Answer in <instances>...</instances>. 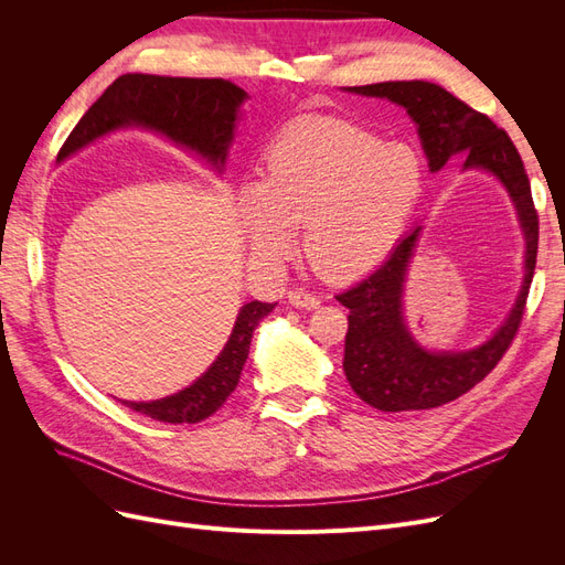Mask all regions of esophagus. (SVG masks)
Here are the masks:
<instances>
[{
    "label": "esophagus",
    "mask_w": 565,
    "mask_h": 565,
    "mask_svg": "<svg viewBox=\"0 0 565 565\" xmlns=\"http://www.w3.org/2000/svg\"><path fill=\"white\" fill-rule=\"evenodd\" d=\"M289 303L297 306L301 311H313L320 306V299L311 292H306V289H292V292H289Z\"/></svg>",
    "instance_id": "1"
}]
</instances>
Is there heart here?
Listing matches in <instances>:
<instances>
[{"instance_id": "obj_1", "label": "heart", "mask_w": 565, "mask_h": 565, "mask_svg": "<svg viewBox=\"0 0 565 565\" xmlns=\"http://www.w3.org/2000/svg\"><path fill=\"white\" fill-rule=\"evenodd\" d=\"M422 191V164L407 146L344 119L285 129L266 152L256 185L241 193L249 241L266 254L292 247L330 280L355 278L398 243Z\"/></svg>"}]
</instances>
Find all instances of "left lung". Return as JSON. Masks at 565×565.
Segmentation results:
<instances>
[{"label": "left lung", "instance_id": "8db88e82", "mask_svg": "<svg viewBox=\"0 0 565 565\" xmlns=\"http://www.w3.org/2000/svg\"><path fill=\"white\" fill-rule=\"evenodd\" d=\"M349 94L386 98L407 110L417 125L429 172H440L455 156H467V169H483L498 179L514 202L525 237V273L509 316L481 347L465 351H429L409 332L403 316V287L422 226L393 247L388 259L365 280L337 295L349 309L344 372L355 396L382 413L446 405L481 382L502 361L523 318L537 262L540 221L530 181L516 146L483 113L434 82H380L344 87Z\"/></svg>", "mask_w": 565, "mask_h": 565}]
</instances>
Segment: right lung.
<instances>
[{
	"label": "right lung",
	"mask_w": 565,
	"mask_h": 565,
	"mask_svg": "<svg viewBox=\"0 0 565 565\" xmlns=\"http://www.w3.org/2000/svg\"><path fill=\"white\" fill-rule=\"evenodd\" d=\"M245 100V89L235 87L228 79L127 73L117 77L96 104L82 115L58 150L56 160L63 162L73 152L110 131L141 127L167 136L169 141L185 150H193L221 174L226 167L228 148L235 139V125L241 119V106ZM273 309H276V303H245L235 318L224 351L191 386L160 401H122V405L150 419L169 424H195L207 419L226 403L241 382L252 334L256 324Z\"/></svg>",
	"instance_id": "obj_1"
}]
</instances>
